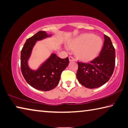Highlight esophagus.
<instances>
[{"mask_svg":"<svg viewBox=\"0 0 128 128\" xmlns=\"http://www.w3.org/2000/svg\"><path fill=\"white\" fill-rule=\"evenodd\" d=\"M69 61L70 62H73V61H75V59L72 56H70L69 57Z\"/></svg>","mask_w":128,"mask_h":128,"instance_id":"obj_1","label":"esophagus"}]
</instances>
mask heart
<instances>
[{
	"mask_svg": "<svg viewBox=\"0 0 128 128\" xmlns=\"http://www.w3.org/2000/svg\"><path fill=\"white\" fill-rule=\"evenodd\" d=\"M103 41L100 37L93 34H84L74 40L69 45L70 48L76 50L77 56L85 60L96 58L100 52Z\"/></svg>",
	"mask_w": 128,
	"mask_h": 128,
	"instance_id": "1",
	"label": "heart"
}]
</instances>
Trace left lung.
I'll use <instances>...</instances> for the list:
<instances>
[{"label":"left lung","mask_w":128,"mask_h":128,"mask_svg":"<svg viewBox=\"0 0 128 128\" xmlns=\"http://www.w3.org/2000/svg\"><path fill=\"white\" fill-rule=\"evenodd\" d=\"M104 46L98 56L88 62H78L76 78L78 82L90 89L105 84L114 70L115 48L108 36L104 34Z\"/></svg>","instance_id":"obj_1"}]
</instances>
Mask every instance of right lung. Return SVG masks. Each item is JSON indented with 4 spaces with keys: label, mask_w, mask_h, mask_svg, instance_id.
<instances>
[{
    "label": "right lung",
    "mask_w": 128,
    "mask_h": 128,
    "mask_svg": "<svg viewBox=\"0 0 128 128\" xmlns=\"http://www.w3.org/2000/svg\"><path fill=\"white\" fill-rule=\"evenodd\" d=\"M50 36L46 31H38L27 39L20 52V69L26 81L31 87L42 91H48L57 86L62 72L68 66L69 62L68 57L61 59L52 54L38 70L29 68L27 61L36 41Z\"/></svg>",
    "instance_id": "right-lung-1"
}]
</instances>
